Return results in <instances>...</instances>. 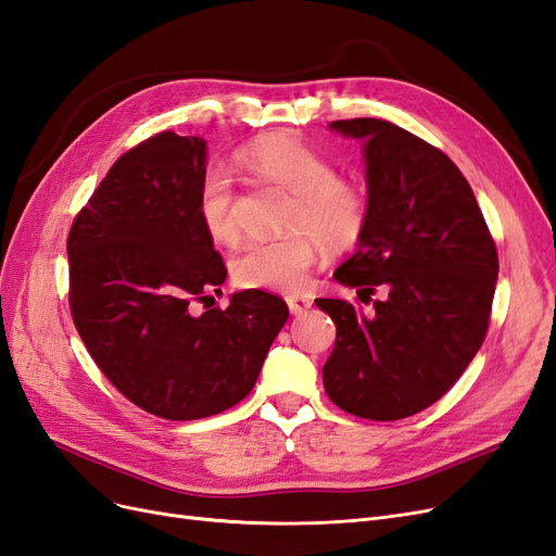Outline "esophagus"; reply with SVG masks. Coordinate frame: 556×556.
I'll return each instance as SVG.
<instances>
[{"instance_id":"obj_1","label":"esophagus","mask_w":556,"mask_h":556,"mask_svg":"<svg viewBox=\"0 0 556 556\" xmlns=\"http://www.w3.org/2000/svg\"><path fill=\"white\" fill-rule=\"evenodd\" d=\"M285 301H288V306H290V313H292V315L306 313V311L313 306V299L306 296V294H288V296H285Z\"/></svg>"}]
</instances>
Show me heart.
Here are the masks:
<instances>
[{
    "label": "heart",
    "mask_w": 556,
    "mask_h": 556,
    "mask_svg": "<svg viewBox=\"0 0 556 556\" xmlns=\"http://www.w3.org/2000/svg\"><path fill=\"white\" fill-rule=\"evenodd\" d=\"M239 162L248 174L292 192V204L285 215L288 237L252 241L231 260V276L241 288L299 290L319 257V243L339 252L362 239L368 223L366 192L357 182L336 176L333 164L306 141L292 134H271L248 143ZM197 215L215 243L239 241L237 190L223 166H211L201 176Z\"/></svg>",
    "instance_id": "b5f03b06"
}]
</instances>
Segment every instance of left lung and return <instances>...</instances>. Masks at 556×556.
<instances>
[{"label":"left lung","mask_w":556,"mask_h":556,"mask_svg":"<svg viewBox=\"0 0 556 556\" xmlns=\"http://www.w3.org/2000/svg\"><path fill=\"white\" fill-rule=\"evenodd\" d=\"M364 141L368 223L333 271L359 299H315L336 325L323 380L350 415L392 422L439 401L480 350L498 278L496 245L468 180L445 153L376 117L329 123Z\"/></svg>","instance_id":"1"}]
</instances>
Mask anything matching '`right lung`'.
<instances>
[{"instance_id": "right-lung-1", "label": "right lung", "mask_w": 556, "mask_h": 556, "mask_svg": "<svg viewBox=\"0 0 556 556\" xmlns=\"http://www.w3.org/2000/svg\"><path fill=\"white\" fill-rule=\"evenodd\" d=\"M204 174V139L155 134L111 166L66 239L72 317L92 359L134 406L178 422L245 399L290 317L262 290L190 311L227 278L197 215Z\"/></svg>"}]
</instances>
